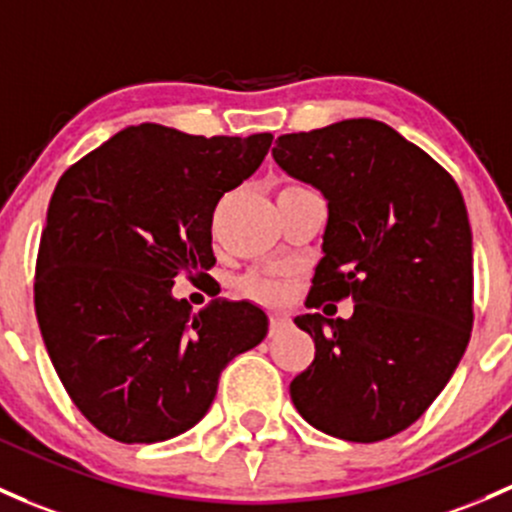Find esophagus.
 Instances as JSON below:
<instances>
[{"label":"esophagus","mask_w":512,"mask_h":512,"mask_svg":"<svg viewBox=\"0 0 512 512\" xmlns=\"http://www.w3.org/2000/svg\"><path fill=\"white\" fill-rule=\"evenodd\" d=\"M284 324H287V316L284 314H270V331H279Z\"/></svg>","instance_id":"esophagus-1"}]
</instances>
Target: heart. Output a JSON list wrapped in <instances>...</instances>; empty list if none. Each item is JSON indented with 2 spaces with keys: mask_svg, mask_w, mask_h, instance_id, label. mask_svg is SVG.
I'll use <instances>...</instances> for the list:
<instances>
[{
  "mask_svg": "<svg viewBox=\"0 0 512 512\" xmlns=\"http://www.w3.org/2000/svg\"><path fill=\"white\" fill-rule=\"evenodd\" d=\"M240 292L250 299L265 301V304H277V301L284 297L282 284L265 277H245L240 282Z\"/></svg>",
  "mask_w": 512,
  "mask_h": 512,
  "instance_id": "obj_1",
  "label": "heart"
}]
</instances>
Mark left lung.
<instances>
[{"mask_svg": "<svg viewBox=\"0 0 512 512\" xmlns=\"http://www.w3.org/2000/svg\"><path fill=\"white\" fill-rule=\"evenodd\" d=\"M272 157L328 201L324 257L306 309L355 304L351 319H294L316 346L289 385L294 407L331 437H395L437 400L469 346L473 252L464 196L417 144L365 117L282 134Z\"/></svg>", "mask_w": 512, "mask_h": 512, "instance_id": "8db88e82", "label": "left lung"}]
</instances>
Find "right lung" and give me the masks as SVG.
Instances as JSON below:
<instances>
[{
    "instance_id": "right-lung-1",
    "label": "right lung",
    "mask_w": 512,
    "mask_h": 512,
    "mask_svg": "<svg viewBox=\"0 0 512 512\" xmlns=\"http://www.w3.org/2000/svg\"><path fill=\"white\" fill-rule=\"evenodd\" d=\"M270 144V132L196 137L144 122L56 184L36 257V319L73 405L105 437L184 434L211 407L225 365L267 336L260 306L213 301L191 314L171 287L179 274L208 277L215 206Z\"/></svg>"
}]
</instances>
